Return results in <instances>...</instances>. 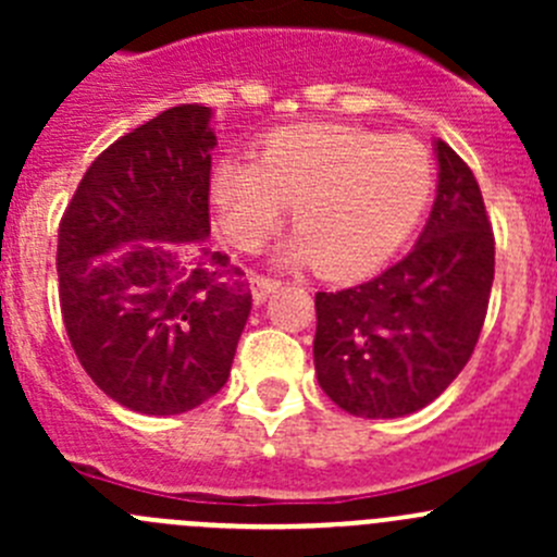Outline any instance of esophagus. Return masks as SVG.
<instances>
[{
    "instance_id": "34e87169",
    "label": "esophagus",
    "mask_w": 557,
    "mask_h": 557,
    "mask_svg": "<svg viewBox=\"0 0 557 557\" xmlns=\"http://www.w3.org/2000/svg\"><path fill=\"white\" fill-rule=\"evenodd\" d=\"M280 288L277 280L272 277H261V274H252L250 277V290H252V299L258 301V305H263V301L269 299V296L274 294V290Z\"/></svg>"
}]
</instances>
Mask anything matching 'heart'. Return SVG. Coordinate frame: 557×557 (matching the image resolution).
<instances>
[{
	"mask_svg": "<svg viewBox=\"0 0 557 557\" xmlns=\"http://www.w3.org/2000/svg\"><path fill=\"white\" fill-rule=\"evenodd\" d=\"M434 190V159L414 137L347 123H305L269 134L250 161L212 170L210 199L223 237L256 252L294 205L288 263L329 277L377 269L418 226Z\"/></svg>",
	"mask_w": 557,
	"mask_h": 557,
	"instance_id": "b5f03b06",
	"label": "heart"
}]
</instances>
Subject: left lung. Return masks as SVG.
Listing matches in <instances>:
<instances>
[{
    "instance_id": "1",
    "label": "left lung",
    "mask_w": 557,
    "mask_h": 557,
    "mask_svg": "<svg viewBox=\"0 0 557 557\" xmlns=\"http://www.w3.org/2000/svg\"><path fill=\"white\" fill-rule=\"evenodd\" d=\"M440 185L418 245L374 280L314 294V372L356 418H404L469 363L491 299L496 243L480 185L436 143Z\"/></svg>"
}]
</instances>
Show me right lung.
<instances>
[{"instance_id":"obj_1","label":"right lung","mask_w":557,"mask_h":557,"mask_svg":"<svg viewBox=\"0 0 557 557\" xmlns=\"http://www.w3.org/2000/svg\"><path fill=\"white\" fill-rule=\"evenodd\" d=\"M212 110L180 104L115 139L59 223V301L112 401L180 414L226 385L252 296L210 237Z\"/></svg>"}]
</instances>
